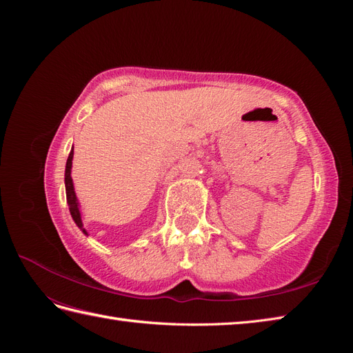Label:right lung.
Returning a JSON list of instances; mask_svg holds the SVG:
<instances>
[{"label":"right lung","mask_w":353,"mask_h":353,"mask_svg":"<svg viewBox=\"0 0 353 353\" xmlns=\"http://www.w3.org/2000/svg\"><path fill=\"white\" fill-rule=\"evenodd\" d=\"M72 160H73V147L69 153L68 157V162H66V170H65V184H66V199H68V205H69V210H70V215L77 223L78 228L85 234V236H88L87 230L83 228V223H82V216H81V210H79V203L77 199V194H74V188H73V181L70 176L72 172Z\"/></svg>","instance_id":"1"}]
</instances>
